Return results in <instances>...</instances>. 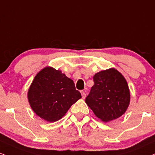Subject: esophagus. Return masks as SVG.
Listing matches in <instances>:
<instances>
[{
	"mask_svg": "<svg viewBox=\"0 0 155 155\" xmlns=\"http://www.w3.org/2000/svg\"><path fill=\"white\" fill-rule=\"evenodd\" d=\"M81 96H82V98L84 99L86 97V96H87V94H86V92L84 90H81Z\"/></svg>",
	"mask_w": 155,
	"mask_h": 155,
	"instance_id": "obj_1",
	"label": "esophagus"
}]
</instances>
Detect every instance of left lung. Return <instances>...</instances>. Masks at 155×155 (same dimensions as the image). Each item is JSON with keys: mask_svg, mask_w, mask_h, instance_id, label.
Masks as SVG:
<instances>
[{"mask_svg": "<svg viewBox=\"0 0 155 155\" xmlns=\"http://www.w3.org/2000/svg\"><path fill=\"white\" fill-rule=\"evenodd\" d=\"M94 85L86 97L87 105L103 122L124 115L130 103V91L124 76L111 68L93 76Z\"/></svg>", "mask_w": 155, "mask_h": 155, "instance_id": "obj_1", "label": "left lung"}]
</instances>
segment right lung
Instances as JSON below:
<instances>
[{"instance_id":"obj_1","label":"right lung","mask_w":155,"mask_h":155,"mask_svg":"<svg viewBox=\"0 0 155 155\" xmlns=\"http://www.w3.org/2000/svg\"><path fill=\"white\" fill-rule=\"evenodd\" d=\"M81 97L74 81L61 71L45 67L35 76L28 91L31 109L41 118L55 122Z\"/></svg>"}]
</instances>
